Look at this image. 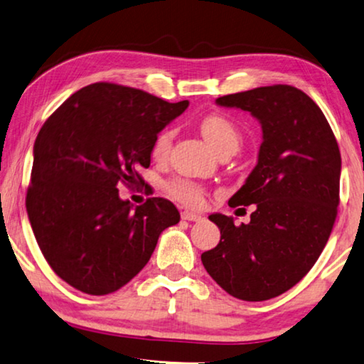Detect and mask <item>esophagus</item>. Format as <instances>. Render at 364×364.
<instances>
[{
  "label": "esophagus",
  "mask_w": 364,
  "mask_h": 364,
  "mask_svg": "<svg viewBox=\"0 0 364 364\" xmlns=\"http://www.w3.org/2000/svg\"><path fill=\"white\" fill-rule=\"evenodd\" d=\"M182 220H186V221H200L201 216L198 213H193V211H182Z\"/></svg>",
  "instance_id": "obj_1"
}]
</instances>
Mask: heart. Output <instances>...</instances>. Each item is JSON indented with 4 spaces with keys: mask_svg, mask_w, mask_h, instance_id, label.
Listing matches in <instances>:
<instances>
[{
    "mask_svg": "<svg viewBox=\"0 0 364 364\" xmlns=\"http://www.w3.org/2000/svg\"><path fill=\"white\" fill-rule=\"evenodd\" d=\"M200 132L216 153L225 148L237 149L240 143V132L237 125L221 112H211V114L205 115L200 122ZM172 138H174V130H171V128H166V130L158 133L153 143L154 158L161 159L169 153ZM166 188L172 197L181 200L186 205H198L201 197H203V188L188 178H174L167 183Z\"/></svg>",
    "mask_w": 364,
    "mask_h": 364,
    "instance_id": "b5f03b06",
    "label": "heart"
}]
</instances>
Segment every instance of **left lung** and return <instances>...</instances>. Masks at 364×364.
Instances as JSON below:
<instances>
[{"instance_id":"obj_1","label":"left lung","mask_w":364,"mask_h":364,"mask_svg":"<svg viewBox=\"0 0 364 364\" xmlns=\"http://www.w3.org/2000/svg\"><path fill=\"white\" fill-rule=\"evenodd\" d=\"M247 110L262 125L259 161L229 206L255 205L247 225L226 215L215 249L201 254L210 277L234 298L265 301L303 279L331 236L340 203L342 158L318 105L288 85L216 99Z\"/></svg>"}]
</instances>
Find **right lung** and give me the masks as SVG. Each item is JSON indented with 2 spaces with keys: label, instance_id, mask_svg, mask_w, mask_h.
Segmentation results:
<instances>
[{
  "label": "right lung",
  "instance_id": "add662e5",
  "mask_svg": "<svg viewBox=\"0 0 364 364\" xmlns=\"http://www.w3.org/2000/svg\"><path fill=\"white\" fill-rule=\"evenodd\" d=\"M188 107L114 82H94L48 117L33 143L26 208L43 257L80 291L114 293L136 277L161 232L181 220L153 197L133 206L120 183H144L154 138Z\"/></svg>",
  "mask_w": 364,
  "mask_h": 364
}]
</instances>
